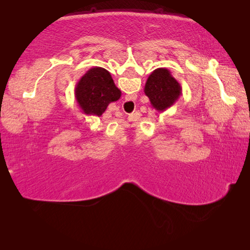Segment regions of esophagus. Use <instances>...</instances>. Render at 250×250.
<instances>
[{
    "label": "esophagus",
    "instance_id": "esophagus-1",
    "mask_svg": "<svg viewBox=\"0 0 250 250\" xmlns=\"http://www.w3.org/2000/svg\"><path fill=\"white\" fill-rule=\"evenodd\" d=\"M128 103H129V104H133V103H132V101H131V100H129V101H128Z\"/></svg>",
    "mask_w": 250,
    "mask_h": 250
}]
</instances>
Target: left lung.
Segmentation results:
<instances>
[{
	"label": "left lung",
	"mask_w": 250,
	"mask_h": 250,
	"mask_svg": "<svg viewBox=\"0 0 250 250\" xmlns=\"http://www.w3.org/2000/svg\"><path fill=\"white\" fill-rule=\"evenodd\" d=\"M145 94L155 110L166 111L179 100L182 95V87L170 70L158 68L152 71L147 77Z\"/></svg>",
	"instance_id": "obj_1"
}]
</instances>
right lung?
I'll return each instance as SVG.
<instances>
[{
	"mask_svg": "<svg viewBox=\"0 0 250 250\" xmlns=\"http://www.w3.org/2000/svg\"><path fill=\"white\" fill-rule=\"evenodd\" d=\"M75 97L84 115L100 117L110 103L120 99L121 91L107 69L94 67L79 79Z\"/></svg>",
	"mask_w": 250,
	"mask_h": 250,
	"instance_id": "obj_1",
	"label": "right lung"
}]
</instances>
